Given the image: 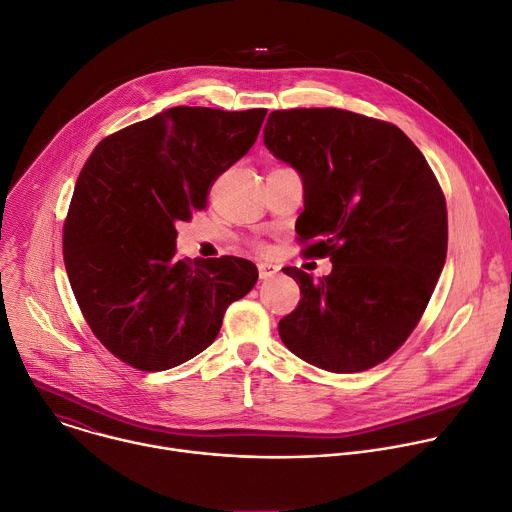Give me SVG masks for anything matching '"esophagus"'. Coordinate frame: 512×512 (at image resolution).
Instances as JSON below:
<instances>
[{"label": "esophagus", "mask_w": 512, "mask_h": 512, "mask_svg": "<svg viewBox=\"0 0 512 512\" xmlns=\"http://www.w3.org/2000/svg\"><path fill=\"white\" fill-rule=\"evenodd\" d=\"M278 270H280V266L270 264V262H260V264H258V274H260V278H262V280L272 278Z\"/></svg>", "instance_id": "esophagus-1"}]
</instances>
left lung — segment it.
Instances as JSON below:
<instances>
[{"label": "left lung", "instance_id": "8db88e82", "mask_svg": "<svg viewBox=\"0 0 512 512\" xmlns=\"http://www.w3.org/2000/svg\"><path fill=\"white\" fill-rule=\"evenodd\" d=\"M264 146L303 179L297 234L333 268L301 289L278 333L301 360L337 374L384 362L419 323L447 256V209L421 150L392 124L311 107L272 111Z\"/></svg>", "mask_w": 512, "mask_h": 512}]
</instances>
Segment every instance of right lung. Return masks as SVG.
<instances>
[{"mask_svg":"<svg viewBox=\"0 0 512 512\" xmlns=\"http://www.w3.org/2000/svg\"><path fill=\"white\" fill-rule=\"evenodd\" d=\"M266 109L170 107L97 144L63 232L75 299L122 362L160 372L213 344L223 313L252 291L244 258L175 256L177 223L203 209L211 183L256 142Z\"/></svg>","mask_w":512,"mask_h":512,"instance_id":"obj_1","label":"right lung"}]
</instances>
